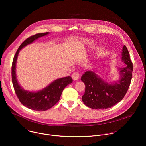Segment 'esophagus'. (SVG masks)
Instances as JSON below:
<instances>
[{"instance_id": "1", "label": "esophagus", "mask_w": 146, "mask_h": 146, "mask_svg": "<svg viewBox=\"0 0 146 146\" xmlns=\"http://www.w3.org/2000/svg\"><path fill=\"white\" fill-rule=\"evenodd\" d=\"M79 77H80V74H79V73H78V72H74V73H73V74H72V78H73V80H78V79L79 78Z\"/></svg>"}]
</instances>
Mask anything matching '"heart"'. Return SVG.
Here are the masks:
<instances>
[{
  "label": "heart",
  "mask_w": 146,
  "mask_h": 146,
  "mask_svg": "<svg viewBox=\"0 0 146 146\" xmlns=\"http://www.w3.org/2000/svg\"><path fill=\"white\" fill-rule=\"evenodd\" d=\"M88 43H91V42H88Z\"/></svg>",
  "instance_id": "obj_1"
}]
</instances>
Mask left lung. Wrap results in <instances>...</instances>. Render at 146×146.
<instances>
[{"label":"left lung","instance_id":"8db88e82","mask_svg":"<svg viewBox=\"0 0 146 146\" xmlns=\"http://www.w3.org/2000/svg\"><path fill=\"white\" fill-rule=\"evenodd\" d=\"M121 60L126 66L118 69L120 78L114 83L109 84L90 70L82 76L81 80L86 86L82 100L87 106L92 109H106L113 107L123 98L129 87L133 71V64L125 45Z\"/></svg>","mask_w":146,"mask_h":146}]
</instances>
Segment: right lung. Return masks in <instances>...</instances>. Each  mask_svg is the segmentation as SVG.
<instances>
[{
    "label": "right lung",
    "instance_id": "add662e5",
    "mask_svg": "<svg viewBox=\"0 0 146 146\" xmlns=\"http://www.w3.org/2000/svg\"><path fill=\"white\" fill-rule=\"evenodd\" d=\"M48 33L49 32L37 33L27 38L18 48L13 60L11 76L15 94L20 102L24 106L33 110L46 111L51 108L59 101L64 88L73 81L70 76L58 78L54 80L44 89L37 92L25 90L18 84L15 69L17 59L19 51L26 46L33 43L35 40Z\"/></svg>",
    "mask_w": 146,
    "mask_h": 146
}]
</instances>
